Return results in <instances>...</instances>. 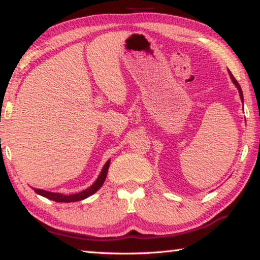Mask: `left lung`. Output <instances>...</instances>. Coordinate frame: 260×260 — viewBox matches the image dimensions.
<instances>
[{"label":"left lung","instance_id":"1","mask_svg":"<svg viewBox=\"0 0 260 260\" xmlns=\"http://www.w3.org/2000/svg\"><path fill=\"white\" fill-rule=\"evenodd\" d=\"M228 73H230V77H231V79H232V81H233V83H234L235 85V87L237 88V90H239V94H240V98H241V101H242V103L244 102V100H243V93H242V89H241V86L239 85V82L236 81V79L233 77V74L231 73V71H228Z\"/></svg>","mask_w":260,"mask_h":260}]
</instances>
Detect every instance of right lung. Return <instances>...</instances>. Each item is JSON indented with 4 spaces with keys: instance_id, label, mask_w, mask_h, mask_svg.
Wrapping results in <instances>:
<instances>
[{
    "instance_id": "right-lung-1",
    "label": "right lung",
    "mask_w": 260,
    "mask_h": 260,
    "mask_svg": "<svg viewBox=\"0 0 260 260\" xmlns=\"http://www.w3.org/2000/svg\"><path fill=\"white\" fill-rule=\"evenodd\" d=\"M110 161H111V160L109 159L107 162H105L102 171H101V173L98 177V179L95 180V182L91 184L90 187H88L87 189H85V190H82L80 192L71 193V195H64V193H59V192H51V191L43 190V189H35V188H33V189H34L35 192L39 193V195L46 197V199H48V200L58 202V203H71V202L82 201V200L87 199V197L93 195V193H95L101 187L103 186V183L105 181V178H107V174H108Z\"/></svg>"
}]
</instances>
